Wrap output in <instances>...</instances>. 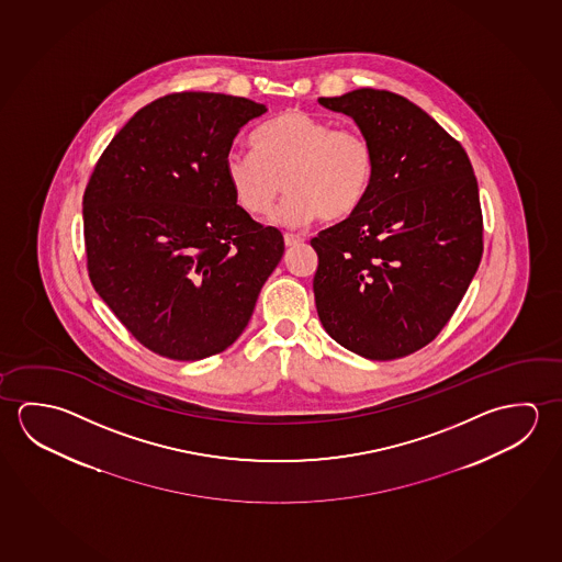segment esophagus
<instances>
[{"label":"esophagus","instance_id":"1","mask_svg":"<svg viewBox=\"0 0 562 562\" xmlns=\"http://www.w3.org/2000/svg\"><path fill=\"white\" fill-rule=\"evenodd\" d=\"M284 243L285 247H295V245L304 243V237H300V235H294V233H284Z\"/></svg>","mask_w":562,"mask_h":562}]
</instances>
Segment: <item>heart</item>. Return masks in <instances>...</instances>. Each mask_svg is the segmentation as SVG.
<instances>
[{
  "instance_id": "obj_1",
  "label": "heart",
  "mask_w": 562,
  "mask_h": 562,
  "mask_svg": "<svg viewBox=\"0 0 562 562\" xmlns=\"http://www.w3.org/2000/svg\"><path fill=\"white\" fill-rule=\"evenodd\" d=\"M255 153H229L225 178L235 202L252 217L267 215L288 192L274 222L297 227L322 217L340 222L367 202L376 150L367 133L302 110H285L252 135ZM285 184L282 186L281 182Z\"/></svg>"
}]
</instances>
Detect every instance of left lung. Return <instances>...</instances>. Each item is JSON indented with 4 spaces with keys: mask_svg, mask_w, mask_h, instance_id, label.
Here are the masks:
<instances>
[{
    "mask_svg": "<svg viewBox=\"0 0 562 562\" xmlns=\"http://www.w3.org/2000/svg\"><path fill=\"white\" fill-rule=\"evenodd\" d=\"M376 150L367 202L319 231L317 315L345 349L394 360L429 345L479 270L484 222L469 155L422 108L386 90L319 98Z\"/></svg>",
    "mask_w": 562,
    "mask_h": 562,
    "instance_id": "1",
    "label": "left lung"
}]
</instances>
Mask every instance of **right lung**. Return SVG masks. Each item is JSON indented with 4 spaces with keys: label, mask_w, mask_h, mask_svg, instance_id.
Masks as SVG:
<instances>
[{
    "label": "right lung",
    "mask_w": 562,
    "mask_h": 562,
    "mask_svg": "<svg viewBox=\"0 0 562 562\" xmlns=\"http://www.w3.org/2000/svg\"><path fill=\"white\" fill-rule=\"evenodd\" d=\"M262 103L168 93L111 138L83 192L86 267L135 339L172 360L233 345L284 255V237L243 212L225 178L233 138Z\"/></svg>",
    "instance_id": "obj_1"
}]
</instances>
